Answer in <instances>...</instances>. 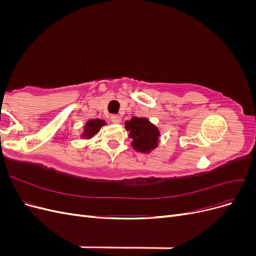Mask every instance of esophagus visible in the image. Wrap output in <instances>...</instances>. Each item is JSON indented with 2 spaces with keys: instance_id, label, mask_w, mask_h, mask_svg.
Returning <instances> with one entry per match:
<instances>
[{
  "instance_id": "34e87169",
  "label": "esophagus",
  "mask_w": 256,
  "mask_h": 256,
  "mask_svg": "<svg viewBox=\"0 0 256 256\" xmlns=\"http://www.w3.org/2000/svg\"><path fill=\"white\" fill-rule=\"evenodd\" d=\"M120 120H122L120 116L118 115V114H113V115L111 116V122H114V124H120Z\"/></svg>"
}]
</instances>
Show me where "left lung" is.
Returning a JSON list of instances; mask_svg holds the SVG:
<instances>
[{
  "label": "left lung",
  "mask_w": 256,
  "mask_h": 256,
  "mask_svg": "<svg viewBox=\"0 0 256 256\" xmlns=\"http://www.w3.org/2000/svg\"><path fill=\"white\" fill-rule=\"evenodd\" d=\"M129 136L132 138V146L136 150L141 152H148L157 146L159 131L154 125L142 118H131L125 122Z\"/></svg>",
  "instance_id": "1"
}]
</instances>
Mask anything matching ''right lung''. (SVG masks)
I'll return each instance as SVG.
<instances>
[{"label": "right lung", "instance_id": "add662e5", "mask_svg": "<svg viewBox=\"0 0 256 256\" xmlns=\"http://www.w3.org/2000/svg\"><path fill=\"white\" fill-rule=\"evenodd\" d=\"M104 125V120H92L90 122H88L86 126L84 127V136H88V138H90L92 136H95L99 129L102 128V126Z\"/></svg>", "mask_w": 256, "mask_h": 256}]
</instances>
